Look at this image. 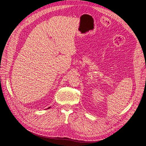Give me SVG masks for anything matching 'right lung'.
I'll return each instance as SVG.
<instances>
[{"label": "right lung", "instance_id": "right-lung-1", "mask_svg": "<svg viewBox=\"0 0 146 146\" xmlns=\"http://www.w3.org/2000/svg\"><path fill=\"white\" fill-rule=\"evenodd\" d=\"M50 108V107H49V108Z\"/></svg>", "mask_w": 146, "mask_h": 146}]
</instances>
